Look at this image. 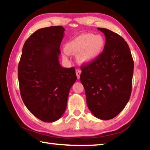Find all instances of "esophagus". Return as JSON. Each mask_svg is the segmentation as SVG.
I'll list each match as a JSON object with an SVG mask.
<instances>
[{"mask_svg": "<svg viewBox=\"0 0 150 150\" xmlns=\"http://www.w3.org/2000/svg\"><path fill=\"white\" fill-rule=\"evenodd\" d=\"M75 71H76V75H77V78H78V79H79V78H80V75H81V71L80 69H76Z\"/></svg>", "mask_w": 150, "mask_h": 150, "instance_id": "obj_1", "label": "esophagus"}]
</instances>
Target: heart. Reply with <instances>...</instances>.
I'll return each mask as SVG.
<instances>
[{
	"instance_id": "heart-1",
	"label": "heart",
	"mask_w": 150,
	"mask_h": 150,
	"mask_svg": "<svg viewBox=\"0 0 150 150\" xmlns=\"http://www.w3.org/2000/svg\"><path fill=\"white\" fill-rule=\"evenodd\" d=\"M105 47V40L100 35L85 33L77 35L65 44L68 54H77L78 60L82 63H90L98 59ZM66 57V54L64 55Z\"/></svg>"
}]
</instances>
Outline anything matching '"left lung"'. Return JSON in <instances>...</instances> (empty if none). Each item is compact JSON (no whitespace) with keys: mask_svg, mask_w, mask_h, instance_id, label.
<instances>
[{"mask_svg":"<svg viewBox=\"0 0 150 150\" xmlns=\"http://www.w3.org/2000/svg\"><path fill=\"white\" fill-rule=\"evenodd\" d=\"M105 35V47L100 56L83 65L80 80L84 87L88 108L100 120L117 116L130 99L134 61L128 44L111 30L98 28Z\"/></svg>","mask_w":150,"mask_h":150,"instance_id":"obj_1","label":"left lung"}]
</instances>
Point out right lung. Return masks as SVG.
I'll use <instances>...</instances> for the list:
<instances>
[{
  "label": "right lung",
  "mask_w": 150,
  "mask_h": 150,
  "mask_svg": "<svg viewBox=\"0 0 150 150\" xmlns=\"http://www.w3.org/2000/svg\"><path fill=\"white\" fill-rule=\"evenodd\" d=\"M64 28L38 30L25 42L18 67L20 95L33 115L53 122L66 110L70 88L77 80L74 67L59 64Z\"/></svg>",
  "instance_id": "obj_1"
}]
</instances>
